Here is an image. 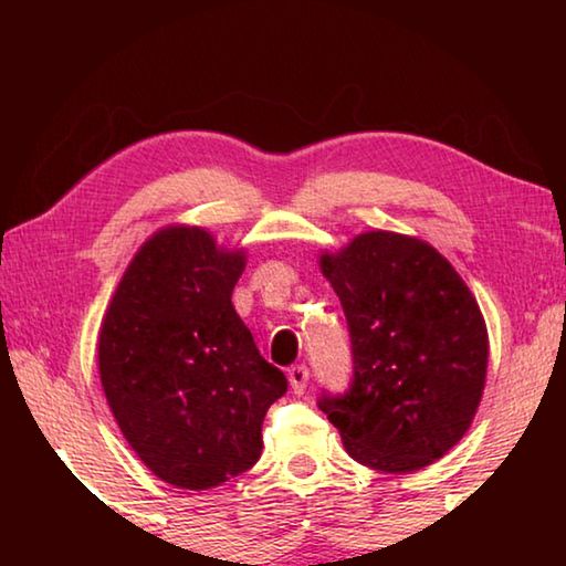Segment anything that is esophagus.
Segmentation results:
<instances>
[{"mask_svg":"<svg viewBox=\"0 0 566 566\" xmlns=\"http://www.w3.org/2000/svg\"><path fill=\"white\" fill-rule=\"evenodd\" d=\"M306 381H310V369H306V364H294L290 369V387L294 395H304Z\"/></svg>","mask_w":566,"mask_h":566,"instance_id":"34e87169","label":"esophagus"}]
</instances>
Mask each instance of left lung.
<instances>
[{"mask_svg": "<svg viewBox=\"0 0 566 566\" xmlns=\"http://www.w3.org/2000/svg\"><path fill=\"white\" fill-rule=\"evenodd\" d=\"M349 324L354 377L319 409L359 464L407 474L444 457L482 401L490 339L462 276L432 244L395 232L319 256Z\"/></svg>", "mask_w": 566, "mask_h": 566, "instance_id": "1", "label": "left lung"}]
</instances>
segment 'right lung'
<instances>
[{"instance_id": "right-lung-1", "label": "right lung", "mask_w": 566, "mask_h": 566, "mask_svg": "<svg viewBox=\"0 0 566 566\" xmlns=\"http://www.w3.org/2000/svg\"><path fill=\"white\" fill-rule=\"evenodd\" d=\"M242 249L202 227L151 234L102 319L99 377L124 439L161 482L212 490L256 464L266 409L286 391L232 292Z\"/></svg>"}]
</instances>
